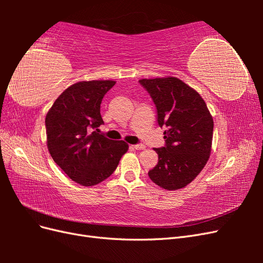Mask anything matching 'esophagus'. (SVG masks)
Returning a JSON list of instances; mask_svg holds the SVG:
<instances>
[{"mask_svg": "<svg viewBox=\"0 0 263 263\" xmlns=\"http://www.w3.org/2000/svg\"><path fill=\"white\" fill-rule=\"evenodd\" d=\"M133 147H134L135 149H137V150H142V149H145V148H146V146H145V145H142V144H136V145H133Z\"/></svg>", "mask_w": 263, "mask_h": 263, "instance_id": "obj_1", "label": "esophagus"}]
</instances>
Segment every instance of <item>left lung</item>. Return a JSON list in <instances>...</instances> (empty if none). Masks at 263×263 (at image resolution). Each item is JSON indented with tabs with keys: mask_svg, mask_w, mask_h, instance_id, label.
Wrapping results in <instances>:
<instances>
[{
	"mask_svg": "<svg viewBox=\"0 0 263 263\" xmlns=\"http://www.w3.org/2000/svg\"><path fill=\"white\" fill-rule=\"evenodd\" d=\"M140 85L156 106L157 123L164 127V146L155 148L158 164L148 176L165 190L186 186L208 162L214 122L204 100L177 78L142 79Z\"/></svg>",
	"mask_w": 263,
	"mask_h": 263,
	"instance_id": "left-lung-1",
	"label": "left lung"
}]
</instances>
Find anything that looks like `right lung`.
Returning a JSON list of instances; mask_svg holds the SVG:
<instances>
[{
	"label": "right lung",
	"mask_w": 263,
	"mask_h": 263,
	"mask_svg": "<svg viewBox=\"0 0 263 263\" xmlns=\"http://www.w3.org/2000/svg\"><path fill=\"white\" fill-rule=\"evenodd\" d=\"M115 81H82L69 86L46 116L47 146L67 176L92 186L107 179L128 149L123 140L100 133L101 103Z\"/></svg>",
	"instance_id": "right-lung-1"
}]
</instances>
